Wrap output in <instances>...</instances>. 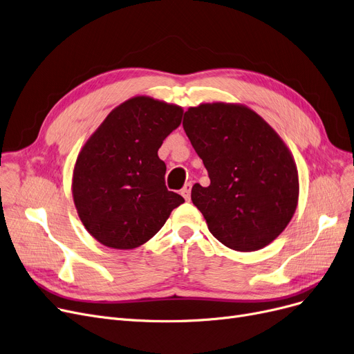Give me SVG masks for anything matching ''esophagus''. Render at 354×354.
Listing matches in <instances>:
<instances>
[{"mask_svg": "<svg viewBox=\"0 0 354 354\" xmlns=\"http://www.w3.org/2000/svg\"><path fill=\"white\" fill-rule=\"evenodd\" d=\"M191 188H192V183L188 182V183H185V185H183V188L180 191V195L185 198L187 201H189V198H191Z\"/></svg>", "mask_w": 354, "mask_h": 354, "instance_id": "1", "label": "esophagus"}]
</instances>
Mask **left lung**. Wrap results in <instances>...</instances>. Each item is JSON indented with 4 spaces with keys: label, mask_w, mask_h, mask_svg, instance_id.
Segmentation results:
<instances>
[{
    "label": "left lung",
    "mask_w": 354,
    "mask_h": 354,
    "mask_svg": "<svg viewBox=\"0 0 354 354\" xmlns=\"http://www.w3.org/2000/svg\"><path fill=\"white\" fill-rule=\"evenodd\" d=\"M209 187L195 183L191 199L211 234L237 252L263 249L289 224L298 204V171L268 122L240 104H201L183 115Z\"/></svg>",
    "instance_id": "obj_1"
}]
</instances>
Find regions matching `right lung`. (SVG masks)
Instances as JSON below:
<instances>
[{"label":"right lung","instance_id":"1","mask_svg":"<svg viewBox=\"0 0 354 354\" xmlns=\"http://www.w3.org/2000/svg\"><path fill=\"white\" fill-rule=\"evenodd\" d=\"M175 104L134 97L114 109L76 159L72 194L88 233L106 248L136 249L185 203L165 185L158 150L182 121Z\"/></svg>","mask_w":354,"mask_h":354}]
</instances>
